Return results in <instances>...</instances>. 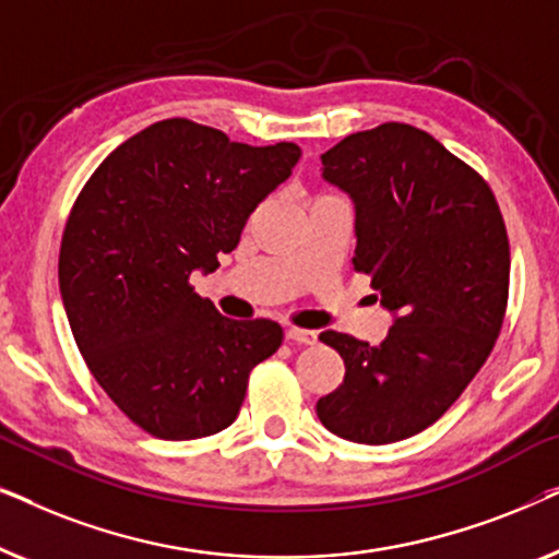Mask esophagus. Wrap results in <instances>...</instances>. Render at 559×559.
Here are the masks:
<instances>
[{"label":"esophagus","mask_w":559,"mask_h":559,"mask_svg":"<svg viewBox=\"0 0 559 559\" xmlns=\"http://www.w3.org/2000/svg\"><path fill=\"white\" fill-rule=\"evenodd\" d=\"M285 338L295 341V343H305V346H312V343L318 341V333L316 331H302V328H287Z\"/></svg>","instance_id":"obj_1"}]
</instances>
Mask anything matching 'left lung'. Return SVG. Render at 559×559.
I'll return each mask as SVG.
<instances>
[{"label":"left lung","instance_id":"left-lung-1","mask_svg":"<svg viewBox=\"0 0 559 559\" xmlns=\"http://www.w3.org/2000/svg\"><path fill=\"white\" fill-rule=\"evenodd\" d=\"M320 159L354 203V266L394 325L379 346L320 333L346 377L316 412L343 440L386 445L438 423L491 354L509 297L507 226L484 178L417 127L348 134Z\"/></svg>","mask_w":559,"mask_h":559}]
</instances>
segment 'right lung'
Segmentation results:
<instances>
[{
    "mask_svg": "<svg viewBox=\"0 0 559 559\" xmlns=\"http://www.w3.org/2000/svg\"><path fill=\"white\" fill-rule=\"evenodd\" d=\"M188 119L129 136L91 175L60 243V297L91 373L163 440L226 430L249 373L282 343L272 320H231L188 285L218 270L251 211L300 159Z\"/></svg>",
    "mask_w": 559,
    "mask_h": 559,
    "instance_id": "obj_1",
    "label": "right lung"
}]
</instances>
